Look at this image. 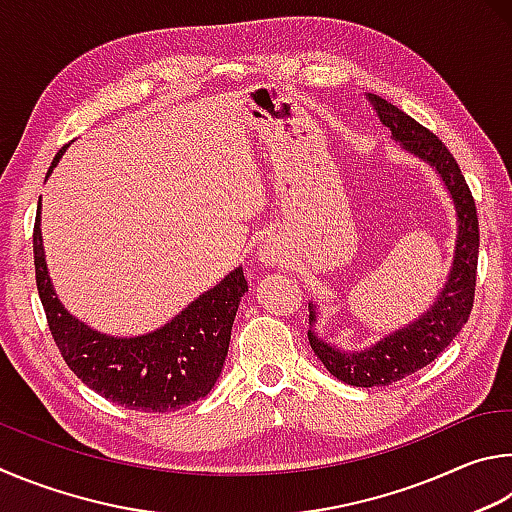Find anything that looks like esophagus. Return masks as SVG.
Instances as JSON below:
<instances>
[{
	"instance_id": "1",
	"label": "esophagus",
	"mask_w": 512,
	"mask_h": 512,
	"mask_svg": "<svg viewBox=\"0 0 512 512\" xmlns=\"http://www.w3.org/2000/svg\"><path fill=\"white\" fill-rule=\"evenodd\" d=\"M258 261L265 265H279L281 263V249L274 240H267L265 245L258 249Z\"/></svg>"
}]
</instances>
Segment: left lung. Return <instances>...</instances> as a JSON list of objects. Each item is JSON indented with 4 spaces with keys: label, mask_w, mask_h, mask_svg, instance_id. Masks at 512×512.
<instances>
[{
    "label": "left lung",
    "mask_w": 512,
    "mask_h": 512,
    "mask_svg": "<svg viewBox=\"0 0 512 512\" xmlns=\"http://www.w3.org/2000/svg\"><path fill=\"white\" fill-rule=\"evenodd\" d=\"M369 101L380 121L391 130V137L411 155L432 166L443 179L454 202L456 224H459L452 270L447 274V281L438 292L434 306L416 321L364 351H342V348L324 342L315 333V328L308 330L312 351L337 380L353 384V387H387V384L407 378L434 362L468 324L474 303V285H477L479 218L461 168L452 152L445 148V143L384 98L369 94ZM308 308L310 326H315L317 306L310 303Z\"/></svg>",
    "instance_id": "obj_1"
}]
</instances>
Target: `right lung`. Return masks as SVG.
Here are the masks:
<instances>
[{"label":"right lung","instance_id":"1","mask_svg":"<svg viewBox=\"0 0 512 512\" xmlns=\"http://www.w3.org/2000/svg\"><path fill=\"white\" fill-rule=\"evenodd\" d=\"M62 146L49 168H56ZM35 283L60 355L78 380L125 409L177 411L213 389L229 351L231 326L247 292L242 267L197 297L166 326L139 337H112L69 315L56 297L44 261L40 206L33 227Z\"/></svg>","mask_w":512,"mask_h":512}]
</instances>
